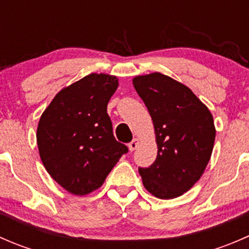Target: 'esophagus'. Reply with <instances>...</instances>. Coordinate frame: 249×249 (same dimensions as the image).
Instances as JSON below:
<instances>
[{"label":"esophagus","instance_id":"obj_1","mask_svg":"<svg viewBox=\"0 0 249 249\" xmlns=\"http://www.w3.org/2000/svg\"><path fill=\"white\" fill-rule=\"evenodd\" d=\"M139 144H140V141L137 140V139H134L131 141V142L129 143V149H130V152H134L135 149H136L137 147H139Z\"/></svg>","mask_w":249,"mask_h":249}]
</instances>
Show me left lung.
Instances as JSON below:
<instances>
[{
  "mask_svg": "<svg viewBox=\"0 0 249 249\" xmlns=\"http://www.w3.org/2000/svg\"><path fill=\"white\" fill-rule=\"evenodd\" d=\"M152 117L158 155L140 167L145 189L159 199L180 196L205 171L213 150L215 127L210 109L171 77L154 72L132 79Z\"/></svg>",
  "mask_w": 249,
  "mask_h": 249,
  "instance_id": "1",
  "label": "left lung"
}]
</instances>
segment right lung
I'll return each instance as SVG.
<instances>
[{"label": "right lung", "instance_id": "right-lung-1", "mask_svg": "<svg viewBox=\"0 0 249 249\" xmlns=\"http://www.w3.org/2000/svg\"><path fill=\"white\" fill-rule=\"evenodd\" d=\"M118 78L91 73L64 88L39 119V157L53 179L74 195L99 189L127 147L113 136L107 105Z\"/></svg>", "mask_w": 249, "mask_h": 249}]
</instances>
